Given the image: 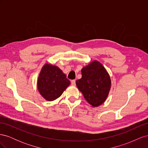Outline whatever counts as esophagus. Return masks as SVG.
I'll list each match as a JSON object with an SVG mask.
<instances>
[{
	"label": "esophagus",
	"instance_id": "1",
	"mask_svg": "<svg viewBox=\"0 0 148 148\" xmlns=\"http://www.w3.org/2000/svg\"><path fill=\"white\" fill-rule=\"evenodd\" d=\"M75 79H73V80H71V85H72V86H75V84H76V83H75Z\"/></svg>",
	"mask_w": 148,
	"mask_h": 148
}]
</instances>
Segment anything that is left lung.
<instances>
[{"label": "left lung", "mask_w": 148, "mask_h": 148, "mask_svg": "<svg viewBox=\"0 0 148 148\" xmlns=\"http://www.w3.org/2000/svg\"><path fill=\"white\" fill-rule=\"evenodd\" d=\"M82 75L76 84L84 99L92 107L101 105L108 96L111 86L110 76L104 66L95 60L83 67Z\"/></svg>", "instance_id": "left-lung-1"}]
</instances>
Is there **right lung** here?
Returning a JSON list of instances; mask_svg holds the SVG:
<instances>
[{
    "mask_svg": "<svg viewBox=\"0 0 148 148\" xmlns=\"http://www.w3.org/2000/svg\"><path fill=\"white\" fill-rule=\"evenodd\" d=\"M70 84L66 75L59 67L46 64L39 73L38 89L44 99L52 101L59 97Z\"/></svg>",
    "mask_w": 148,
    "mask_h": 148,
    "instance_id": "add662e5",
    "label": "right lung"
}]
</instances>
